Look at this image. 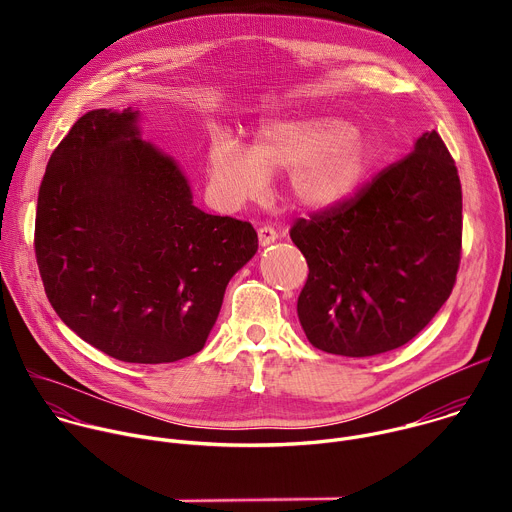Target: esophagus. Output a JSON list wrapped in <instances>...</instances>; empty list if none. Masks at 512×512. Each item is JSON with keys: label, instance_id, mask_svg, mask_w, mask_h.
Returning <instances> with one entry per match:
<instances>
[{"label": "esophagus", "instance_id": "esophagus-1", "mask_svg": "<svg viewBox=\"0 0 512 512\" xmlns=\"http://www.w3.org/2000/svg\"><path fill=\"white\" fill-rule=\"evenodd\" d=\"M257 237H259V245H261V247H269L271 243H275V241L279 239V235H277L275 229H271V227H261V229L257 231Z\"/></svg>", "mask_w": 512, "mask_h": 512}]
</instances>
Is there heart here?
I'll list each match as a JSON object with an SVG mask.
<instances>
[{"label":"heart","instance_id":"1","mask_svg":"<svg viewBox=\"0 0 512 512\" xmlns=\"http://www.w3.org/2000/svg\"><path fill=\"white\" fill-rule=\"evenodd\" d=\"M375 162L373 143L338 115H281L259 123L253 148L233 135L208 145L206 174L212 198L237 208L259 198L269 174L285 176L294 204L306 212H332L358 196Z\"/></svg>","mask_w":512,"mask_h":512}]
</instances>
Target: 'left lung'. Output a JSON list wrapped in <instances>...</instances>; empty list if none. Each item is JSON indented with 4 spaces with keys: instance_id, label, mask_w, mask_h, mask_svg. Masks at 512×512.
<instances>
[{
    "instance_id": "1",
    "label": "left lung",
    "mask_w": 512,
    "mask_h": 512,
    "mask_svg": "<svg viewBox=\"0 0 512 512\" xmlns=\"http://www.w3.org/2000/svg\"><path fill=\"white\" fill-rule=\"evenodd\" d=\"M310 273L298 298L308 340L375 356L417 336L452 294L462 249V186L435 131L338 210L289 231Z\"/></svg>"
}]
</instances>
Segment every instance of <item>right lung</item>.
Here are the masks:
<instances>
[{"instance_id": "1", "label": "right lung", "mask_w": 512, "mask_h": 512, "mask_svg": "<svg viewBox=\"0 0 512 512\" xmlns=\"http://www.w3.org/2000/svg\"><path fill=\"white\" fill-rule=\"evenodd\" d=\"M137 109L85 113L48 160L36 259L60 320L137 364L202 350L257 233L206 214L178 162L141 137Z\"/></svg>"}]
</instances>
